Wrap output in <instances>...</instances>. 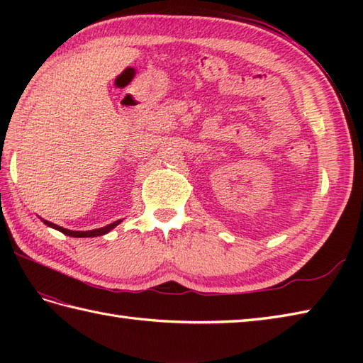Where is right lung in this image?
I'll return each instance as SVG.
<instances>
[{
	"label": "right lung",
	"instance_id": "add662e5",
	"mask_svg": "<svg viewBox=\"0 0 363 363\" xmlns=\"http://www.w3.org/2000/svg\"><path fill=\"white\" fill-rule=\"evenodd\" d=\"M43 223H45L46 226H50V228H52V229L60 230V233L65 234V235L81 238V237H98V235H104V234H107V233H111V230H112L115 226L120 225L121 220L113 221V223H111V225H107V226H104V228H98V229H91V230H70V229H65V228H60V226H57V225H54V223H51V221L43 220Z\"/></svg>",
	"mask_w": 363,
	"mask_h": 363
}]
</instances>
